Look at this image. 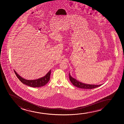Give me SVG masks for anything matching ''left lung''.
Wrapping results in <instances>:
<instances>
[{
    "instance_id": "left-lung-1",
    "label": "left lung",
    "mask_w": 124,
    "mask_h": 124,
    "mask_svg": "<svg viewBox=\"0 0 124 124\" xmlns=\"http://www.w3.org/2000/svg\"><path fill=\"white\" fill-rule=\"evenodd\" d=\"M69 79L70 80V82L71 83L73 84L76 87L83 89H93L96 87L100 86L101 85H92V84H87L85 83H82L80 82L77 79L72 78L71 76H70V73H69Z\"/></svg>"
}]
</instances>
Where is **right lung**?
Returning <instances> with one entry per match:
<instances>
[{"mask_svg":"<svg viewBox=\"0 0 124 124\" xmlns=\"http://www.w3.org/2000/svg\"><path fill=\"white\" fill-rule=\"evenodd\" d=\"M14 72L17 78L23 83L32 87H40L46 85L50 80V75L51 74V70H50L42 78L34 80H27L21 77L15 70H14Z\"/></svg>","mask_w":124,"mask_h":124,"instance_id":"obj_1","label":"right lung"}]
</instances>
